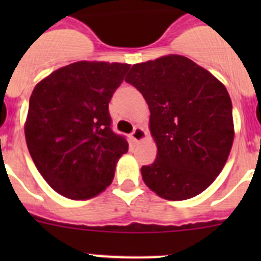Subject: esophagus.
I'll use <instances>...</instances> for the list:
<instances>
[{
  "instance_id": "34e87169",
  "label": "esophagus",
  "mask_w": 261,
  "mask_h": 261,
  "mask_svg": "<svg viewBox=\"0 0 261 261\" xmlns=\"http://www.w3.org/2000/svg\"><path fill=\"white\" fill-rule=\"evenodd\" d=\"M145 138H146V132H145L144 129L141 126H136L135 130L132 133V140L135 142H141L144 141Z\"/></svg>"
}]
</instances>
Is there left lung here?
<instances>
[{
    "mask_svg": "<svg viewBox=\"0 0 261 261\" xmlns=\"http://www.w3.org/2000/svg\"><path fill=\"white\" fill-rule=\"evenodd\" d=\"M125 81L150 110L156 158L142 166V180L159 197L181 201L200 195L227 162L232 106L225 85L180 55L135 64Z\"/></svg>",
    "mask_w": 261,
    "mask_h": 261,
    "instance_id": "left-lung-1",
    "label": "left lung"
}]
</instances>
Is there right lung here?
Segmentation results:
<instances>
[{"label": "right lung", "mask_w": 261, "mask_h": 261, "mask_svg": "<svg viewBox=\"0 0 261 261\" xmlns=\"http://www.w3.org/2000/svg\"><path fill=\"white\" fill-rule=\"evenodd\" d=\"M129 68L123 62H73L32 91L27 147L41 176L64 197L93 199L114 180L128 142L111 130L108 103Z\"/></svg>", "instance_id": "1"}]
</instances>
